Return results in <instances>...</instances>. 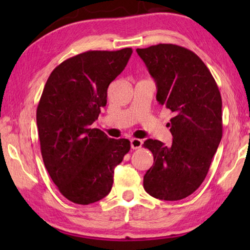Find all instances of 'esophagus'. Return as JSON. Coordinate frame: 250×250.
Segmentation results:
<instances>
[{"label": "esophagus", "instance_id": "esophagus-1", "mask_svg": "<svg viewBox=\"0 0 250 250\" xmlns=\"http://www.w3.org/2000/svg\"><path fill=\"white\" fill-rule=\"evenodd\" d=\"M130 145L133 150L139 149V147H141L142 146V140H140V139H131Z\"/></svg>", "mask_w": 250, "mask_h": 250}]
</instances>
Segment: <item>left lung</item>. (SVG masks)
<instances>
[{
    "label": "left lung",
    "instance_id": "1",
    "mask_svg": "<svg viewBox=\"0 0 250 250\" xmlns=\"http://www.w3.org/2000/svg\"><path fill=\"white\" fill-rule=\"evenodd\" d=\"M156 83V100L173 113L171 146L147 139L153 166L143 177L147 194L179 201L200 188L223 135L222 97L210 71L195 53L182 46L159 44L138 48Z\"/></svg>",
    "mask_w": 250,
    "mask_h": 250
}]
</instances>
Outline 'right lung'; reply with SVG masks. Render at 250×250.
Wrapping results in <instances>:
<instances>
[{"mask_svg":"<svg viewBox=\"0 0 250 250\" xmlns=\"http://www.w3.org/2000/svg\"><path fill=\"white\" fill-rule=\"evenodd\" d=\"M131 54L132 48L88 50L62 62L46 82L36 111L42 156L59 192L76 204L107 196L115 167L130 150L129 140L109 138L91 125Z\"/></svg>","mask_w":250,"mask_h":250,"instance_id":"add662e5","label":"right lung"}]
</instances>
